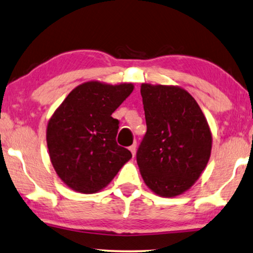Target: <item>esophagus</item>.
Instances as JSON below:
<instances>
[{
  "mask_svg": "<svg viewBox=\"0 0 253 253\" xmlns=\"http://www.w3.org/2000/svg\"><path fill=\"white\" fill-rule=\"evenodd\" d=\"M129 150L131 152V155L135 156V154H136V144H131L129 147Z\"/></svg>",
  "mask_w": 253,
  "mask_h": 253,
  "instance_id": "esophagus-1",
  "label": "esophagus"
}]
</instances>
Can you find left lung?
<instances>
[{"label":"left lung","instance_id":"8db88e82","mask_svg":"<svg viewBox=\"0 0 253 253\" xmlns=\"http://www.w3.org/2000/svg\"><path fill=\"white\" fill-rule=\"evenodd\" d=\"M147 133L136 152L144 182L162 197H174L198 180L211 156L212 135L189 92L142 84Z\"/></svg>","mask_w":253,"mask_h":253}]
</instances>
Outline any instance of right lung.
Segmentation results:
<instances>
[{
	"mask_svg": "<svg viewBox=\"0 0 253 253\" xmlns=\"http://www.w3.org/2000/svg\"><path fill=\"white\" fill-rule=\"evenodd\" d=\"M131 84L84 83L70 92L49 120L47 145L52 166L71 189L97 193L131 158L116 141L112 113L133 91Z\"/></svg>",
	"mask_w": 253,
	"mask_h": 253,
	"instance_id": "add662e5",
	"label": "right lung"
}]
</instances>
